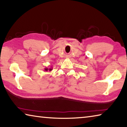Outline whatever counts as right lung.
<instances>
[{
  "mask_svg": "<svg viewBox=\"0 0 127 127\" xmlns=\"http://www.w3.org/2000/svg\"><path fill=\"white\" fill-rule=\"evenodd\" d=\"M53 68H45L44 69V71L45 72H47V71H49V72H50L51 70H53Z\"/></svg>",
  "mask_w": 127,
  "mask_h": 127,
  "instance_id": "1",
  "label": "right lung"
}]
</instances>
